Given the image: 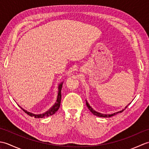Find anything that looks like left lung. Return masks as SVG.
<instances>
[{
  "instance_id": "obj_1",
  "label": "left lung",
  "mask_w": 149,
  "mask_h": 149,
  "mask_svg": "<svg viewBox=\"0 0 149 149\" xmlns=\"http://www.w3.org/2000/svg\"><path fill=\"white\" fill-rule=\"evenodd\" d=\"M86 106H87V107H88V109H90V111L94 115H95V116H100V117H111V116H114L115 115H116V114H117V113H113V114H111V115H105V114H102V113H98V112H97V111H95V110H93L92 108H91V107L90 106V105L89 104H88V103L87 102V101L86 100ZM125 108H127V106L125 107ZM124 110V109H123L122 111H119V112H118V113H122L123 111Z\"/></svg>"
}]
</instances>
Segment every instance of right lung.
<instances>
[{
	"instance_id": "add662e5",
	"label": "right lung",
	"mask_w": 149,
	"mask_h": 149,
	"mask_svg": "<svg viewBox=\"0 0 149 149\" xmlns=\"http://www.w3.org/2000/svg\"><path fill=\"white\" fill-rule=\"evenodd\" d=\"M62 84H60L59 86V91H58V99H57L56 102L55 103L54 105L51 108H50L49 111H47V112H45V113L43 114H40V115H34L33 113H31L30 112H28L27 111L24 110V109H22V107L21 108L23 109L24 111L27 113L28 115H29L31 116H34L35 118H43V117H47L49 116H51L52 115H54L57 111H58L60 107V104H61V88H62Z\"/></svg>"
}]
</instances>
